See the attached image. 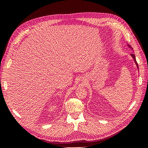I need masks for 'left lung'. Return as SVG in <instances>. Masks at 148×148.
<instances>
[{"mask_svg":"<svg viewBox=\"0 0 148 148\" xmlns=\"http://www.w3.org/2000/svg\"><path fill=\"white\" fill-rule=\"evenodd\" d=\"M127 46L130 47V48H131L132 50H133V49L132 48V47L130 46V45H128V44H127ZM130 56L132 57V58H133V60H134V62H135V64H136V66H137V68H138V70H139V67H138V64H137V62H136V57H135V54H134V53H132V54H130Z\"/></svg>","mask_w":148,"mask_h":148,"instance_id":"left-lung-1","label":"left lung"}]
</instances>
